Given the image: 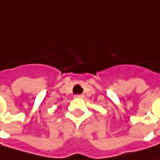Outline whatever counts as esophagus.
Listing matches in <instances>:
<instances>
[{
	"label": "esophagus",
	"mask_w": 160,
	"mask_h": 160,
	"mask_svg": "<svg viewBox=\"0 0 160 160\" xmlns=\"http://www.w3.org/2000/svg\"><path fill=\"white\" fill-rule=\"evenodd\" d=\"M83 97H84L83 94H77V95H75V98H78V99H82Z\"/></svg>",
	"instance_id": "obj_1"
}]
</instances>
